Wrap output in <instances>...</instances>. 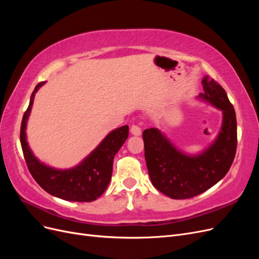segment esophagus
<instances>
[{
  "label": "esophagus",
  "instance_id": "esophagus-1",
  "mask_svg": "<svg viewBox=\"0 0 259 259\" xmlns=\"http://www.w3.org/2000/svg\"><path fill=\"white\" fill-rule=\"evenodd\" d=\"M131 133L133 135H135V136H139V135H142V127L139 126V125H132V127H131Z\"/></svg>",
  "mask_w": 259,
  "mask_h": 259
}]
</instances>
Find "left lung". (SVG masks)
Wrapping results in <instances>:
<instances>
[{"mask_svg": "<svg viewBox=\"0 0 259 259\" xmlns=\"http://www.w3.org/2000/svg\"><path fill=\"white\" fill-rule=\"evenodd\" d=\"M199 98L223 111V125L215 142L197 155L179 151L158 128L143 133L145 159L152 185L167 197L190 199L216 185L228 173L237 151V117L226 91L205 75Z\"/></svg>", "mask_w": 259, "mask_h": 259, "instance_id": "8db88e82", "label": "left lung"}]
</instances>
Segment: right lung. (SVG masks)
<instances>
[{
	"label": "right lung",
	"instance_id": "obj_1",
	"mask_svg": "<svg viewBox=\"0 0 259 259\" xmlns=\"http://www.w3.org/2000/svg\"><path fill=\"white\" fill-rule=\"evenodd\" d=\"M44 83L40 82L35 86L21 121L20 144L28 169L40 187L54 197L74 202L95 201L110 183L113 158L128 137V126L124 125L109 133L95 150L73 168L56 169L45 165L33 155L26 140L27 122L35 93Z\"/></svg>",
	"mask_w": 259,
	"mask_h": 259
}]
</instances>
